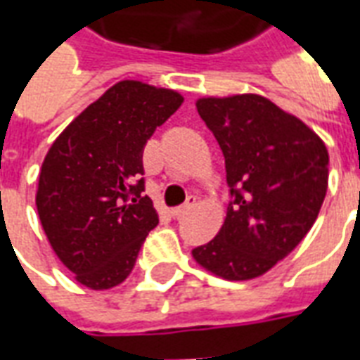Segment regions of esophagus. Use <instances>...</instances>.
I'll list each match as a JSON object with an SVG mask.
<instances>
[{"instance_id": "34e87169", "label": "esophagus", "mask_w": 360, "mask_h": 360, "mask_svg": "<svg viewBox=\"0 0 360 360\" xmlns=\"http://www.w3.org/2000/svg\"><path fill=\"white\" fill-rule=\"evenodd\" d=\"M195 204H196L195 196H188V200L183 204V206H177V208H173L172 216H173V218H179V216H183V214H187L191 208H195Z\"/></svg>"}]
</instances>
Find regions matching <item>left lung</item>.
Segmentation results:
<instances>
[{"mask_svg": "<svg viewBox=\"0 0 360 360\" xmlns=\"http://www.w3.org/2000/svg\"><path fill=\"white\" fill-rule=\"evenodd\" d=\"M196 110L226 158V221L193 249L204 270L229 281L262 276L304 239L328 191V148L310 127L268 98H198Z\"/></svg>", "mask_w": 360, "mask_h": 360, "instance_id": "8db88e82", "label": "left lung"}]
</instances>
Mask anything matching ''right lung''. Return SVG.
<instances>
[{"label": "right lung", "instance_id": "obj_1", "mask_svg": "<svg viewBox=\"0 0 360 360\" xmlns=\"http://www.w3.org/2000/svg\"><path fill=\"white\" fill-rule=\"evenodd\" d=\"M183 96L121 81L65 127L44 158L36 208L44 233L81 285L125 281L158 212L144 191L142 150Z\"/></svg>", "mask_w": 360, "mask_h": 360}]
</instances>
